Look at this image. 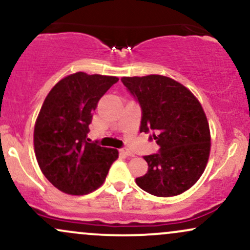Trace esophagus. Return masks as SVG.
Returning a JSON list of instances; mask_svg holds the SVG:
<instances>
[{
	"label": "esophagus",
	"mask_w": 250,
	"mask_h": 250,
	"mask_svg": "<svg viewBox=\"0 0 250 250\" xmlns=\"http://www.w3.org/2000/svg\"><path fill=\"white\" fill-rule=\"evenodd\" d=\"M120 153L123 154V155H125V156H134L133 151H130V150H129V149H127V148L120 149Z\"/></svg>",
	"instance_id": "esophagus-1"
}]
</instances>
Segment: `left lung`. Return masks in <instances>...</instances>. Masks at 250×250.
I'll use <instances>...</instances> for the list:
<instances>
[{"mask_svg":"<svg viewBox=\"0 0 250 250\" xmlns=\"http://www.w3.org/2000/svg\"><path fill=\"white\" fill-rule=\"evenodd\" d=\"M141 108L140 131L160 146L145 156L147 174L136 183L160 197L182 194L205 171L210 151V133L200 102L185 85L161 75L122 77Z\"/></svg>","mask_w":250,"mask_h":250,"instance_id":"1","label":"left lung"}]
</instances>
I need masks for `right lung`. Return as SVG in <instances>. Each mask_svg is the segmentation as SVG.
Masks as SVG:
<instances>
[{
	"mask_svg": "<svg viewBox=\"0 0 250 250\" xmlns=\"http://www.w3.org/2000/svg\"><path fill=\"white\" fill-rule=\"evenodd\" d=\"M117 81L80 71L56 83L43 102L34 129L35 155L43 175L63 193L95 190L119 157L116 149L87 137L97 103Z\"/></svg>",
	"mask_w": 250,
	"mask_h": 250,
	"instance_id": "obj_1",
	"label": "right lung"
}]
</instances>
